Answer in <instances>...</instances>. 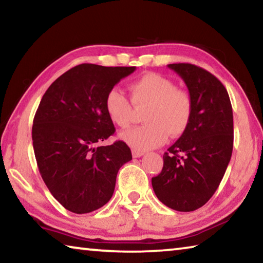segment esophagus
Returning <instances> with one entry per match:
<instances>
[{
	"label": "esophagus",
	"instance_id": "obj_1",
	"mask_svg": "<svg viewBox=\"0 0 263 263\" xmlns=\"http://www.w3.org/2000/svg\"><path fill=\"white\" fill-rule=\"evenodd\" d=\"M132 155L133 158H140L144 155V152H141V151H138V149H132Z\"/></svg>",
	"mask_w": 263,
	"mask_h": 263
}]
</instances>
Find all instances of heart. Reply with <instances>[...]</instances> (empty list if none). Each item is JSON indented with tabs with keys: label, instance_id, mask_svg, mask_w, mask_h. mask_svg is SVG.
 I'll return each mask as SVG.
<instances>
[{
	"label": "heart",
	"instance_id": "b5f03b06",
	"mask_svg": "<svg viewBox=\"0 0 263 263\" xmlns=\"http://www.w3.org/2000/svg\"><path fill=\"white\" fill-rule=\"evenodd\" d=\"M131 103L136 108L146 106L144 125L123 132L122 139L138 151L155 148L164 144L168 135H184L193 118V100L184 89L176 88L172 80L157 73L144 74L128 86ZM110 121L125 128L132 121V106L122 91L111 89L104 100Z\"/></svg>",
	"mask_w": 263,
	"mask_h": 263
}]
</instances>
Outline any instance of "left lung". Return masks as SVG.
<instances>
[{
	"label": "left lung",
	"instance_id": "obj_1",
	"mask_svg": "<svg viewBox=\"0 0 263 263\" xmlns=\"http://www.w3.org/2000/svg\"><path fill=\"white\" fill-rule=\"evenodd\" d=\"M168 67L183 79L193 100V118L163 154V167L152 177L157 197L176 211L203 206L216 193L233 149V112L226 88L215 75L191 64Z\"/></svg>",
	"mask_w": 263,
	"mask_h": 263
}]
</instances>
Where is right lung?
Returning <instances> with one entry per match:
<instances>
[{"instance_id":"right-lung-1","label":"right lung","mask_w":263,"mask_h":263,"mask_svg":"<svg viewBox=\"0 0 263 263\" xmlns=\"http://www.w3.org/2000/svg\"><path fill=\"white\" fill-rule=\"evenodd\" d=\"M136 67L81 64L58 78L33 118L35 160L48 190L74 213H88L112 197L117 173L132 160L122 140L99 146L116 128L106 115L108 92Z\"/></svg>"}]
</instances>
